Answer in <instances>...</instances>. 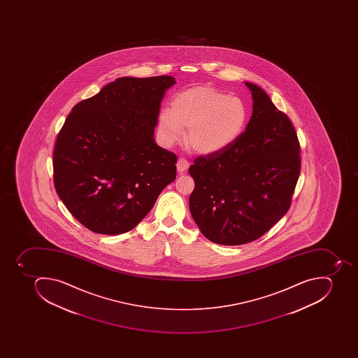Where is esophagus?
I'll list each match as a JSON object with an SVG mask.
<instances>
[{"label": "esophagus", "instance_id": "esophagus-1", "mask_svg": "<svg viewBox=\"0 0 358 358\" xmlns=\"http://www.w3.org/2000/svg\"><path fill=\"white\" fill-rule=\"evenodd\" d=\"M189 168V162L186 159L180 158L177 162V170L179 173H183Z\"/></svg>", "mask_w": 358, "mask_h": 358}]
</instances>
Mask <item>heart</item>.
Listing matches in <instances>:
<instances>
[{
  "label": "heart",
  "mask_w": 358,
  "mask_h": 358,
  "mask_svg": "<svg viewBox=\"0 0 358 358\" xmlns=\"http://www.w3.org/2000/svg\"><path fill=\"white\" fill-rule=\"evenodd\" d=\"M248 110L237 96L210 86H197L178 93L171 108L159 114L158 133L170 147L188 129L187 142L200 155H213L231 147L245 130Z\"/></svg>",
  "instance_id": "1"
}]
</instances>
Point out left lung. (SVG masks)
Segmentation results:
<instances>
[{
	"label": "left lung",
	"mask_w": 358,
	"mask_h": 358,
	"mask_svg": "<svg viewBox=\"0 0 358 358\" xmlns=\"http://www.w3.org/2000/svg\"><path fill=\"white\" fill-rule=\"evenodd\" d=\"M253 112L245 132L220 152L189 166L192 218L206 238L220 245L253 242L290 208L300 175V144L285 113L252 83Z\"/></svg>",
	"instance_id": "8db88e82"
}]
</instances>
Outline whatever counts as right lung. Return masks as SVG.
Here are the masks:
<instances>
[{
    "label": "right lung",
    "mask_w": 358,
    "mask_h": 358,
    "mask_svg": "<svg viewBox=\"0 0 358 358\" xmlns=\"http://www.w3.org/2000/svg\"><path fill=\"white\" fill-rule=\"evenodd\" d=\"M171 76L121 77L75 105L57 136V194L94 233H127L175 180L177 157L155 143Z\"/></svg>",
    "instance_id": "right-lung-1"
}]
</instances>
